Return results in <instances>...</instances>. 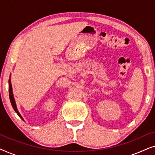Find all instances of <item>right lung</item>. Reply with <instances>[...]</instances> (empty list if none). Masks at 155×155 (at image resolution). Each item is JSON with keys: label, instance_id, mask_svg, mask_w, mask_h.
Wrapping results in <instances>:
<instances>
[{"label": "right lung", "instance_id": "1", "mask_svg": "<svg viewBox=\"0 0 155 155\" xmlns=\"http://www.w3.org/2000/svg\"><path fill=\"white\" fill-rule=\"evenodd\" d=\"M9 97H10V102H11V104L12 106V107H13V109L15 111L17 114H18V115L20 116L21 118H22V116H20V113H19L18 109H17V107H16V104H15V99H14V97H13V94H12V85H11V83H10V80H9Z\"/></svg>", "mask_w": 155, "mask_h": 155}]
</instances>
